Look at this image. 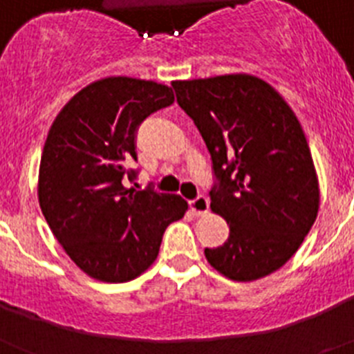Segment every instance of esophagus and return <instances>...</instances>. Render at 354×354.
<instances>
[{
	"mask_svg": "<svg viewBox=\"0 0 354 354\" xmlns=\"http://www.w3.org/2000/svg\"><path fill=\"white\" fill-rule=\"evenodd\" d=\"M189 207H192V211L195 212L196 216L207 214V211H209L207 196H198V198L192 200V202H189Z\"/></svg>",
	"mask_w": 354,
	"mask_h": 354,
	"instance_id": "obj_1",
	"label": "esophagus"
}]
</instances>
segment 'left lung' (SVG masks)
<instances>
[{
  "instance_id": "1",
  "label": "left lung",
  "mask_w": 354,
  "mask_h": 354,
  "mask_svg": "<svg viewBox=\"0 0 354 354\" xmlns=\"http://www.w3.org/2000/svg\"><path fill=\"white\" fill-rule=\"evenodd\" d=\"M195 122L218 184L211 209L230 225L205 259L234 282L280 270L314 225L319 180L301 124L270 83L252 74L171 81Z\"/></svg>"
}]
</instances>
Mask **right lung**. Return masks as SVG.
<instances>
[{
	"instance_id": "1",
	"label": "right lung",
	"mask_w": 354,
	"mask_h": 354,
	"mask_svg": "<svg viewBox=\"0 0 354 354\" xmlns=\"http://www.w3.org/2000/svg\"><path fill=\"white\" fill-rule=\"evenodd\" d=\"M174 102L170 86L127 76L93 81L56 115L39 168L42 214L72 262L99 282H129L158 259L180 220L179 195L124 186L138 126Z\"/></svg>"
}]
</instances>
